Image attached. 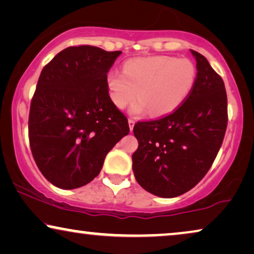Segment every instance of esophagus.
<instances>
[{
	"instance_id": "obj_1",
	"label": "esophagus",
	"mask_w": 254,
	"mask_h": 254,
	"mask_svg": "<svg viewBox=\"0 0 254 254\" xmlns=\"http://www.w3.org/2000/svg\"><path fill=\"white\" fill-rule=\"evenodd\" d=\"M128 125H129V129L133 130L134 125H135V121H134L133 119H128Z\"/></svg>"
}]
</instances>
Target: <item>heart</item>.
<instances>
[{"label": "heart", "mask_w": 254, "mask_h": 254, "mask_svg": "<svg viewBox=\"0 0 254 254\" xmlns=\"http://www.w3.org/2000/svg\"><path fill=\"white\" fill-rule=\"evenodd\" d=\"M196 77L195 64L189 59L158 55L125 62L124 72L110 71L106 84L118 109H125L138 97L131 112L140 114L148 110L151 116L162 117L185 102Z\"/></svg>", "instance_id": "obj_1"}]
</instances>
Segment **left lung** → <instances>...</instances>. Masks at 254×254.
Returning <instances> with one entry per match:
<instances>
[{
  "instance_id": "1",
  "label": "left lung",
  "mask_w": 254,
  "mask_h": 254,
  "mask_svg": "<svg viewBox=\"0 0 254 254\" xmlns=\"http://www.w3.org/2000/svg\"><path fill=\"white\" fill-rule=\"evenodd\" d=\"M196 61L194 89L178 109L150 121H138V148L131 156L136 182L149 193L175 197L206 176L223 142L228 125L224 82L207 59L190 50Z\"/></svg>"
}]
</instances>
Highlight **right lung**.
I'll use <instances>...</instances> for the list:
<instances>
[{
    "mask_svg": "<svg viewBox=\"0 0 254 254\" xmlns=\"http://www.w3.org/2000/svg\"><path fill=\"white\" fill-rule=\"evenodd\" d=\"M121 54L71 46L41 70L29 114L32 156L54 186L74 190L99 175L107 152L129 133L112 103L107 72Z\"/></svg>",
    "mask_w": 254,
    "mask_h": 254,
    "instance_id": "obj_1",
    "label": "right lung"
}]
</instances>
